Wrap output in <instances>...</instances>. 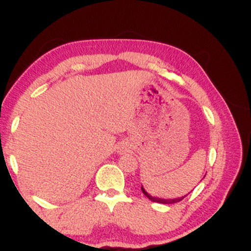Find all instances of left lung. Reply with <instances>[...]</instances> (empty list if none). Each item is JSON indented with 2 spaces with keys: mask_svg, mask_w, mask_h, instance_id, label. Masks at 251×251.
Listing matches in <instances>:
<instances>
[{
  "mask_svg": "<svg viewBox=\"0 0 251 251\" xmlns=\"http://www.w3.org/2000/svg\"><path fill=\"white\" fill-rule=\"evenodd\" d=\"M142 191H143V194L146 196V197L149 198L150 201H155V203H162V204H174V203H178V201H183L184 198L186 197V196H184V197H179V198H175V200H162V198H157V197H152L151 195H149L148 192L145 191V190H144V188L142 186Z\"/></svg>",
  "mask_w": 251,
  "mask_h": 251,
  "instance_id": "obj_1",
  "label": "left lung"
}]
</instances>
